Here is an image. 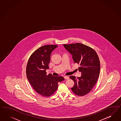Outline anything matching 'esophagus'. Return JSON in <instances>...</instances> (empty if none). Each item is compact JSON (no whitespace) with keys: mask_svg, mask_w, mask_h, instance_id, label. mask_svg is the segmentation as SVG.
I'll return each instance as SVG.
<instances>
[{"mask_svg":"<svg viewBox=\"0 0 121 121\" xmlns=\"http://www.w3.org/2000/svg\"><path fill=\"white\" fill-rule=\"evenodd\" d=\"M64 78H65V79H69V77L67 76H64Z\"/></svg>","mask_w":121,"mask_h":121,"instance_id":"34e87169","label":"esophagus"}]
</instances>
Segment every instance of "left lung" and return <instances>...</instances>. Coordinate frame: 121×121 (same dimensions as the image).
Masks as SVG:
<instances>
[{
	"label": "left lung",
	"instance_id": "obj_1",
	"mask_svg": "<svg viewBox=\"0 0 121 121\" xmlns=\"http://www.w3.org/2000/svg\"><path fill=\"white\" fill-rule=\"evenodd\" d=\"M63 45L72 55L74 62L80 65L78 70L81 73V76H70L74 82L71 89L77 95H86L92 90L99 76V56L92 48L79 43Z\"/></svg>",
	"mask_w": 121,
	"mask_h": 121
}]
</instances>
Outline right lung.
<instances>
[{
	"label": "right lung",
	"instance_id": "right-lung-1",
	"mask_svg": "<svg viewBox=\"0 0 121 121\" xmlns=\"http://www.w3.org/2000/svg\"><path fill=\"white\" fill-rule=\"evenodd\" d=\"M58 45H46L33 53L28 61L26 73L27 79L35 91L44 97L51 96L58 87V83L65 79L61 76L46 74L52 51Z\"/></svg>",
	"mask_w": 121,
	"mask_h": 121
}]
</instances>
